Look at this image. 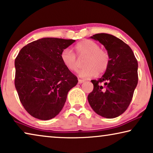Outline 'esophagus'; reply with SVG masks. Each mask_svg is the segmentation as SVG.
<instances>
[{
  "instance_id": "obj_1",
  "label": "esophagus",
  "mask_w": 153,
  "mask_h": 153,
  "mask_svg": "<svg viewBox=\"0 0 153 153\" xmlns=\"http://www.w3.org/2000/svg\"><path fill=\"white\" fill-rule=\"evenodd\" d=\"M84 80L83 79H78V83L79 84H82V83H83L84 82Z\"/></svg>"
}]
</instances>
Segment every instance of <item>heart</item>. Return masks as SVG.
Wrapping results in <instances>:
<instances>
[{
    "mask_svg": "<svg viewBox=\"0 0 153 153\" xmlns=\"http://www.w3.org/2000/svg\"><path fill=\"white\" fill-rule=\"evenodd\" d=\"M76 53L79 58L85 57L83 61L84 68L78 71L82 78L87 79L102 74L109 65V55L105 50L100 49V45L94 41L84 40L76 45ZM60 59L64 66L70 71H75L78 67V61L74 51L69 48L64 49L60 53Z\"/></svg>",
    "mask_w": 153,
    "mask_h": 153,
    "instance_id": "b5f03b06",
    "label": "heart"
}]
</instances>
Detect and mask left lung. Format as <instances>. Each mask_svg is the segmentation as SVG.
I'll use <instances>...</instances> for the list:
<instances>
[{
  "label": "left lung",
  "mask_w": 153,
  "mask_h": 153,
  "mask_svg": "<svg viewBox=\"0 0 153 153\" xmlns=\"http://www.w3.org/2000/svg\"><path fill=\"white\" fill-rule=\"evenodd\" d=\"M91 38L104 45L110 61L102 77L91 80L88 103L102 117H117L128 108L137 85V60L131 48L115 36L102 33Z\"/></svg>",
  "instance_id": "left-lung-1"
}]
</instances>
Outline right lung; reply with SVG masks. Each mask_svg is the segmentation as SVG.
<instances>
[{
	"label": "right lung",
	"instance_id": "1",
	"mask_svg": "<svg viewBox=\"0 0 153 153\" xmlns=\"http://www.w3.org/2000/svg\"><path fill=\"white\" fill-rule=\"evenodd\" d=\"M44 38L22 47L15 59V86L20 101L33 117L48 120L62 110L77 77L66 68L60 53L75 42Z\"/></svg>",
	"mask_w": 153,
	"mask_h": 153
}]
</instances>
